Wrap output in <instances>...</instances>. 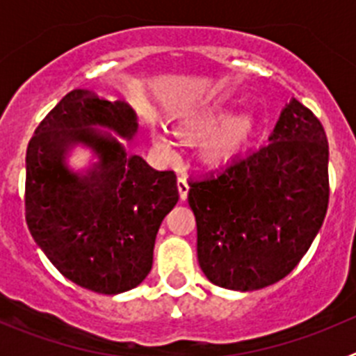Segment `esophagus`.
Returning a JSON list of instances; mask_svg holds the SVG:
<instances>
[{
	"label": "esophagus",
	"mask_w": 356,
	"mask_h": 356,
	"mask_svg": "<svg viewBox=\"0 0 356 356\" xmlns=\"http://www.w3.org/2000/svg\"><path fill=\"white\" fill-rule=\"evenodd\" d=\"M178 193H180V200L185 201L187 200V194H188V184H187V178H184V176H180L178 178Z\"/></svg>",
	"instance_id": "34e87169"
}]
</instances>
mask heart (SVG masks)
I'll return each instance as SVG.
<instances>
[{
    "label": "heart",
    "mask_w": 356,
    "mask_h": 356,
    "mask_svg": "<svg viewBox=\"0 0 356 356\" xmlns=\"http://www.w3.org/2000/svg\"><path fill=\"white\" fill-rule=\"evenodd\" d=\"M228 105H216L181 124V131L191 137L209 134L200 147V156L203 162L219 163L232 159L253 135L257 127V115L253 110L241 108L232 115H228ZM153 139L160 149L171 153L175 144L168 131L159 128L155 130Z\"/></svg>",
    "instance_id": "1"
}]
</instances>
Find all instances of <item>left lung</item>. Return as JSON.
<instances>
[{
	"label": "left lung",
	"mask_w": 356,
	"mask_h": 356,
	"mask_svg": "<svg viewBox=\"0 0 356 356\" xmlns=\"http://www.w3.org/2000/svg\"><path fill=\"white\" fill-rule=\"evenodd\" d=\"M197 262L213 285L259 291L285 278L307 253L328 209V140L296 97L269 143L221 171L188 181Z\"/></svg>",
	"instance_id": "obj_1"
}]
</instances>
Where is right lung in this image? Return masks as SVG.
Wrapping results in <instances>:
<instances>
[{
	"mask_svg": "<svg viewBox=\"0 0 356 356\" xmlns=\"http://www.w3.org/2000/svg\"><path fill=\"white\" fill-rule=\"evenodd\" d=\"M137 130L127 102L74 89L28 144L24 203L31 237L65 278L99 294L143 284L160 225L180 197L175 172L128 155L113 135L130 140ZM76 147L93 153L85 170L70 165Z\"/></svg>",
	"mask_w": 356,
	"mask_h": 356,
	"instance_id": "1",
	"label": "right lung"
}]
</instances>
